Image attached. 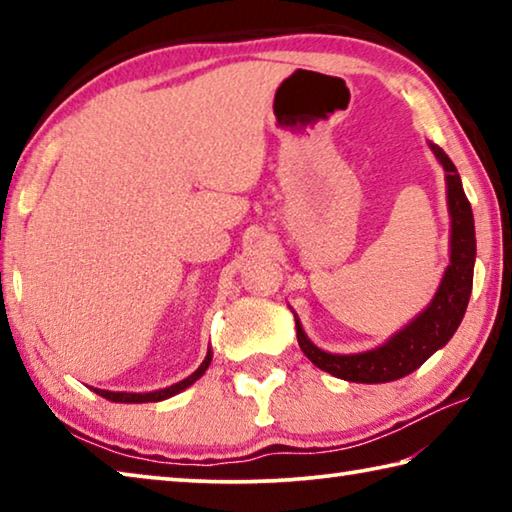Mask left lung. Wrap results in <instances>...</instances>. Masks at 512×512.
I'll use <instances>...</instances> for the list:
<instances>
[{
  "label": "left lung",
  "instance_id": "8db88e82",
  "mask_svg": "<svg viewBox=\"0 0 512 512\" xmlns=\"http://www.w3.org/2000/svg\"><path fill=\"white\" fill-rule=\"evenodd\" d=\"M429 149L445 169L447 210L449 219H452L449 264L443 273V280H440L429 305L411 323H406L391 339L366 352L332 354L320 350L318 345L311 343V339H307L300 318L293 311L300 350L305 352V357L316 368L329 372V375L354 381V384H386V381L402 379L411 375L413 370H418L433 352L445 348L465 316L472 293L476 259L474 216L454 162L449 160V155L440 146L429 142Z\"/></svg>",
  "mask_w": 512,
  "mask_h": 512
}]
</instances>
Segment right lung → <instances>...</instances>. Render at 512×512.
Instances as JSON below:
<instances>
[{"label": "right lung", "mask_w": 512, "mask_h": 512, "mask_svg": "<svg viewBox=\"0 0 512 512\" xmlns=\"http://www.w3.org/2000/svg\"><path fill=\"white\" fill-rule=\"evenodd\" d=\"M210 363H212V350H207V354H205V359H203L201 366H198L187 379L178 381V384H173V386H169V388H160V391H153V393H115V391H101V388H92V391L97 393V395H101V397H106V400H110V402H119V404L162 402V400H169V397H173V395L183 393L185 388L192 386L196 379H201V377L205 375V370L210 368Z\"/></svg>", "instance_id": "right-lung-1"}]
</instances>
